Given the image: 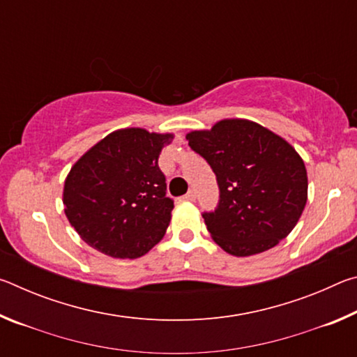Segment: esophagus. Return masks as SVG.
Segmentation results:
<instances>
[{"mask_svg": "<svg viewBox=\"0 0 357 357\" xmlns=\"http://www.w3.org/2000/svg\"><path fill=\"white\" fill-rule=\"evenodd\" d=\"M195 198H197V192L195 190H189L185 193V195L183 197V200L184 202H195Z\"/></svg>", "mask_w": 357, "mask_h": 357, "instance_id": "34e87169", "label": "esophagus"}]
</instances>
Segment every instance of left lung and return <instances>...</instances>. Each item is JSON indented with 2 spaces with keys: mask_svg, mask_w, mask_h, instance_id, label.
<instances>
[{
  "mask_svg": "<svg viewBox=\"0 0 357 357\" xmlns=\"http://www.w3.org/2000/svg\"><path fill=\"white\" fill-rule=\"evenodd\" d=\"M208 162L220 189L219 206L203 219L229 255L273 249L296 227L307 203V170L285 138L249 119H222L185 135Z\"/></svg>",
  "mask_w": 357,
  "mask_h": 357,
  "instance_id": "left-lung-1",
  "label": "left lung"
}]
</instances>
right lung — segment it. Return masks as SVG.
Returning a JSON list of instances; mask_svg holds the SVG:
<instances>
[{"mask_svg":"<svg viewBox=\"0 0 357 357\" xmlns=\"http://www.w3.org/2000/svg\"><path fill=\"white\" fill-rule=\"evenodd\" d=\"M173 137L119 129L72 165L64 181V213L84 243L108 257L134 259L164 238L174 206L159 155Z\"/></svg>","mask_w":357,"mask_h":357,"instance_id":"obj_1","label":"right lung"}]
</instances>
